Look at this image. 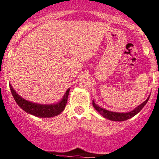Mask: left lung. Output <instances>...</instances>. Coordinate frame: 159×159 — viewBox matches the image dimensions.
I'll return each mask as SVG.
<instances>
[{"mask_svg": "<svg viewBox=\"0 0 159 159\" xmlns=\"http://www.w3.org/2000/svg\"><path fill=\"white\" fill-rule=\"evenodd\" d=\"M149 99V97L146 99V100L145 101V102H143L141 105L137 106V107L136 108V109H134L133 111H129V112H125V113L114 112V111H110L106 110V109H102V108H100L99 106L96 105V103L93 102V106L94 109L98 111L101 116H103L104 118H107V119L109 120H111V121H126V120L129 119V118H132V117L136 116L139 111H140L141 109H142L145 106V105L146 104V102H148Z\"/></svg>", "mask_w": 159, "mask_h": 159, "instance_id": "obj_1", "label": "left lung"}]
</instances>
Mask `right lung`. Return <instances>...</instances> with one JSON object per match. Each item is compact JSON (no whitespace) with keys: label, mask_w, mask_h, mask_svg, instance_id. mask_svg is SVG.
<instances>
[{"label":"right lung","mask_w":159,"mask_h":159,"mask_svg":"<svg viewBox=\"0 0 159 159\" xmlns=\"http://www.w3.org/2000/svg\"><path fill=\"white\" fill-rule=\"evenodd\" d=\"M10 88L13 98L18 106H20V107L22 108V109H23L26 112L34 116L39 117V118H50V117H53L60 114L65 109L66 103H67L69 90H70L69 88L68 89L65 95L63 96V98L58 103L53 104V105H41V104L29 102L22 98L19 94L16 93V92L10 84Z\"/></svg>","instance_id":"right-lung-1"}]
</instances>
